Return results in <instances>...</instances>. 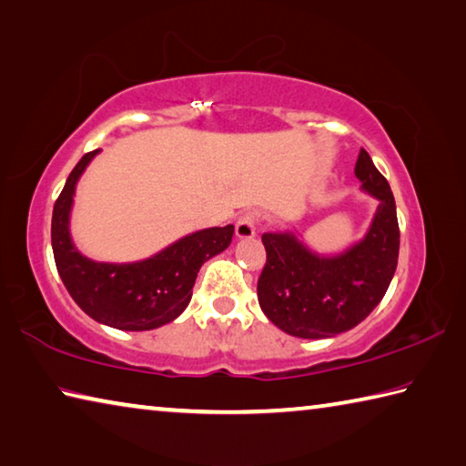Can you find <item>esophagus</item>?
Listing matches in <instances>:
<instances>
[{
  "label": "esophagus",
  "instance_id": "34e87169",
  "mask_svg": "<svg viewBox=\"0 0 466 466\" xmlns=\"http://www.w3.org/2000/svg\"><path fill=\"white\" fill-rule=\"evenodd\" d=\"M257 224L258 214H255V211H248V214L240 216L238 222H236V236H238V238H252V236L257 234Z\"/></svg>",
  "mask_w": 466,
  "mask_h": 466
}]
</instances>
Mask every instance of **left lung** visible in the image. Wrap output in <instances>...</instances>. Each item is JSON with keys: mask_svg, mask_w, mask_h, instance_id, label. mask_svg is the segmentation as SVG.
Here are the masks:
<instances>
[{"mask_svg": "<svg viewBox=\"0 0 466 466\" xmlns=\"http://www.w3.org/2000/svg\"><path fill=\"white\" fill-rule=\"evenodd\" d=\"M361 188L378 199L368 234L341 255L322 257L291 232H267V263L257 283L263 312L299 339H327L360 325L389 289L399 261L397 205L364 147L356 162Z\"/></svg>", "mask_w": 466, "mask_h": 466, "instance_id": "1", "label": "left lung"}]
</instances>
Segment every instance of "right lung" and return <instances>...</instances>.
I'll return each mask as SVG.
<instances>
[{"label":"right lung","mask_w":466,"mask_h":466,"mask_svg":"<svg viewBox=\"0 0 466 466\" xmlns=\"http://www.w3.org/2000/svg\"><path fill=\"white\" fill-rule=\"evenodd\" d=\"M96 154L98 149H94L76 164L55 201L51 219L55 265L69 296L94 320L121 330L157 329L187 309L201 265L230 247L234 226L188 234L146 261H92L74 247L69 236V211L77 178Z\"/></svg>","instance_id":"right-lung-1"}]
</instances>
